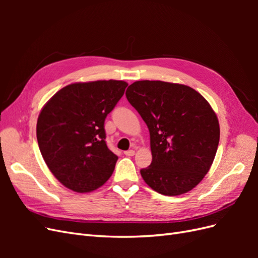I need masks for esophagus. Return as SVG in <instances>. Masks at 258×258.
<instances>
[{
	"label": "esophagus",
	"instance_id": "obj_1",
	"mask_svg": "<svg viewBox=\"0 0 258 258\" xmlns=\"http://www.w3.org/2000/svg\"><path fill=\"white\" fill-rule=\"evenodd\" d=\"M123 154L126 155V156H134L135 154H136V152L134 151V150H129V151H126V152H123Z\"/></svg>",
	"mask_w": 258,
	"mask_h": 258
}]
</instances>
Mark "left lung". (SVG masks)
<instances>
[{
  "label": "left lung",
  "instance_id": "8db88e82",
  "mask_svg": "<svg viewBox=\"0 0 258 258\" xmlns=\"http://www.w3.org/2000/svg\"><path fill=\"white\" fill-rule=\"evenodd\" d=\"M126 97L151 136L153 160L140 172L161 195L191 190L205 177L220 142L216 114L198 91L181 84L139 81Z\"/></svg>",
  "mask_w": 258,
  "mask_h": 258
}]
</instances>
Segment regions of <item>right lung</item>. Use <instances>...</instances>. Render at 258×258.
<instances>
[{
	"label": "right lung",
	"instance_id": "1",
	"mask_svg": "<svg viewBox=\"0 0 258 258\" xmlns=\"http://www.w3.org/2000/svg\"><path fill=\"white\" fill-rule=\"evenodd\" d=\"M127 86L113 80L68 85L38 115L41 154L54 177L69 189L89 192L111 177L118 157L106 145L104 121Z\"/></svg>",
	"mask_w": 258,
	"mask_h": 258
}]
</instances>
